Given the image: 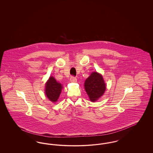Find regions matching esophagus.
Masks as SVG:
<instances>
[{"mask_svg":"<svg viewBox=\"0 0 153 153\" xmlns=\"http://www.w3.org/2000/svg\"><path fill=\"white\" fill-rule=\"evenodd\" d=\"M70 80H71V81L72 82H75L77 81V79H76V77H74V76H71V77L70 78Z\"/></svg>","mask_w":153,"mask_h":153,"instance_id":"1","label":"esophagus"}]
</instances>
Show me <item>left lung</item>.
<instances>
[{"label": "left lung", "mask_w": 153, "mask_h": 153, "mask_svg": "<svg viewBox=\"0 0 153 153\" xmlns=\"http://www.w3.org/2000/svg\"><path fill=\"white\" fill-rule=\"evenodd\" d=\"M84 87L92 102H96L104 93L106 85L102 75L97 72H93L85 81Z\"/></svg>", "instance_id": "obj_1"}]
</instances>
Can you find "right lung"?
I'll list each match as a JSON object with an SVG mask.
<instances>
[{
    "label": "right lung",
    "instance_id": "1",
    "mask_svg": "<svg viewBox=\"0 0 153 153\" xmlns=\"http://www.w3.org/2000/svg\"><path fill=\"white\" fill-rule=\"evenodd\" d=\"M62 88L61 84L57 82L53 77H50L46 84L45 94L51 102H57Z\"/></svg>",
    "mask_w": 153,
    "mask_h": 153
}]
</instances>
